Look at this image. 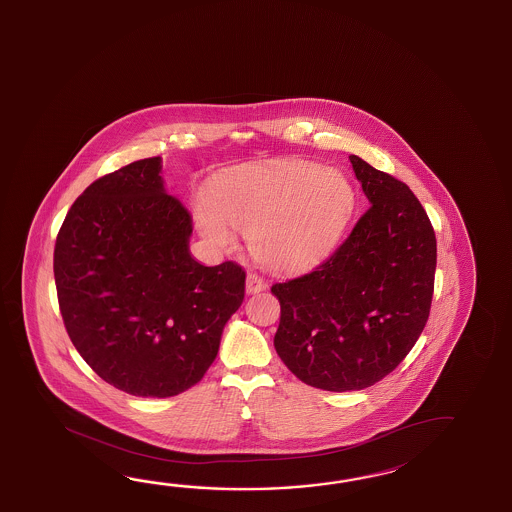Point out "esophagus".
<instances>
[{
	"label": "esophagus",
	"instance_id": "34e87169",
	"mask_svg": "<svg viewBox=\"0 0 512 512\" xmlns=\"http://www.w3.org/2000/svg\"><path fill=\"white\" fill-rule=\"evenodd\" d=\"M265 289H267V283L258 274H252L251 272L247 276V292L249 294H258V292L265 291Z\"/></svg>",
	"mask_w": 512,
	"mask_h": 512
}]
</instances>
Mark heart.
<instances>
[{
  "instance_id": "heart-1",
  "label": "heart",
  "mask_w": 512,
  "mask_h": 512,
  "mask_svg": "<svg viewBox=\"0 0 512 512\" xmlns=\"http://www.w3.org/2000/svg\"><path fill=\"white\" fill-rule=\"evenodd\" d=\"M356 207V191L340 171L281 161L232 172L200 198V229L218 247L234 245V229L251 236L252 251L274 269H301L340 240Z\"/></svg>"
}]
</instances>
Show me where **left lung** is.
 I'll list each match as a JSON object with an SVG mask.
<instances>
[{"label": "left lung", "instance_id": "left-lung-1", "mask_svg": "<svg viewBox=\"0 0 512 512\" xmlns=\"http://www.w3.org/2000/svg\"><path fill=\"white\" fill-rule=\"evenodd\" d=\"M371 207L311 272L274 283V347L287 369L323 391H360L411 352L431 312L436 236L414 192L351 154Z\"/></svg>", "mask_w": 512, "mask_h": 512}]
</instances>
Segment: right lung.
I'll return each instance as SVG.
<instances>
[{
  "label": "right lung",
  "instance_id": "right-lung-1",
  "mask_svg": "<svg viewBox=\"0 0 512 512\" xmlns=\"http://www.w3.org/2000/svg\"><path fill=\"white\" fill-rule=\"evenodd\" d=\"M160 171L154 156L91 183L54 247L72 345L101 380L143 398L196 385L245 298L236 261L205 267L192 258L191 214L165 192Z\"/></svg>",
  "mask_w": 512,
  "mask_h": 512
}]
</instances>
